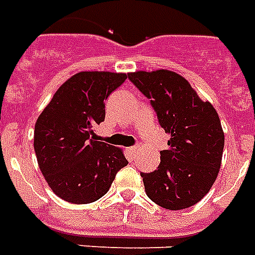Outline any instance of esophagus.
<instances>
[{
	"mask_svg": "<svg viewBox=\"0 0 255 255\" xmlns=\"http://www.w3.org/2000/svg\"><path fill=\"white\" fill-rule=\"evenodd\" d=\"M138 149H139L138 145H135V146H130V148H129V152H130V153H133V154H134V153H137V150H138Z\"/></svg>",
	"mask_w": 255,
	"mask_h": 255,
	"instance_id": "34e87169",
	"label": "esophagus"
}]
</instances>
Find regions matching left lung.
I'll return each mask as SVG.
<instances>
[{"label": "left lung", "mask_w": 255, "mask_h": 255, "mask_svg": "<svg viewBox=\"0 0 255 255\" xmlns=\"http://www.w3.org/2000/svg\"><path fill=\"white\" fill-rule=\"evenodd\" d=\"M128 78L150 99L158 124L171 134L156 171L141 172L146 195L166 210L191 207L207 195L221 168L225 134L219 116L176 72L137 71Z\"/></svg>", "instance_id": "8db88e82"}]
</instances>
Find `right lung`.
I'll return each mask as SVG.
<instances>
[{
	"label": "right lung",
	"instance_id": "obj_1",
	"mask_svg": "<svg viewBox=\"0 0 255 255\" xmlns=\"http://www.w3.org/2000/svg\"><path fill=\"white\" fill-rule=\"evenodd\" d=\"M126 74L84 71L59 87L34 125V153L55 195L74 204L98 200L128 165L122 150L95 141L105 102Z\"/></svg>",
	"mask_w": 255,
	"mask_h": 255
}]
</instances>
